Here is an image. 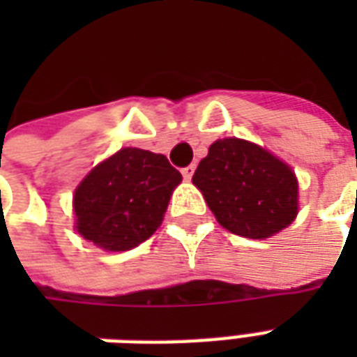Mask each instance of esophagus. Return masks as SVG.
Segmentation results:
<instances>
[{
  "mask_svg": "<svg viewBox=\"0 0 357 357\" xmlns=\"http://www.w3.org/2000/svg\"><path fill=\"white\" fill-rule=\"evenodd\" d=\"M181 174H183V178L185 179H191L195 174V164H189L185 168H181Z\"/></svg>",
  "mask_w": 357,
  "mask_h": 357,
  "instance_id": "1",
  "label": "esophagus"
}]
</instances>
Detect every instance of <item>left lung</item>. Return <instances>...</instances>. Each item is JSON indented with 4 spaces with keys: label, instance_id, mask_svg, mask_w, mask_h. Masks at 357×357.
I'll return each mask as SVG.
<instances>
[{
    "label": "left lung",
    "instance_id": "obj_1",
    "mask_svg": "<svg viewBox=\"0 0 357 357\" xmlns=\"http://www.w3.org/2000/svg\"><path fill=\"white\" fill-rule=\"evenodd\" d=\"M193 183L220 225L248 239L271 237L298 212L294 172L262 147L237 137L210 145Z\"/></svg>",
    "mask_w": 357,
    "mask_h": 357
}]
</instances>
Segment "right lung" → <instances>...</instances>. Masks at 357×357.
Here are the masks:
<instances>
[{
    "instance_id": "obj_1",
    "label": "right lung",
    "mask_w": 357,
    "mask_h": 357,
    "mask_svg": "<svg viewBox=\"0 0 357 357\" xmlns=\"http://www.w3.org/2000/svg\"><path fill=\"white\" fill-rule=\"evenodd\" d=\"M179 174L164 155L120 149L95 166L74 193L76 229L112 252L147 241L160 225Z\"/></svg>"
}]
</instances>
